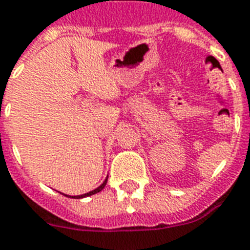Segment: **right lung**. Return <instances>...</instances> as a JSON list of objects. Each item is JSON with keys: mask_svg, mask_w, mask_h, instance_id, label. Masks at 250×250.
Segmentation results:
<instances>
[{"mask_svg": "<svg viewBox=\"0 0 250 250\" xmlns=\"http://www.w3.org/2000/svg\"><path fill=\"white\" fill-rule=\"evenodd\" d=\"M106 181H107V178H106V180H105L104 182H103V184L100 185V186H99V188H95V190H92V191L87 192V194H83V195H77V196H68V195H65V196H68V198H76V199H79V198H86V196L93 195V194H97V192H100L101 190H103V188H105V185H106Z\"/></svg>", "mask_w": 250, "mask_h": 250, "instance_id": "obj_1", "label": "right lung"}]
</instances>
